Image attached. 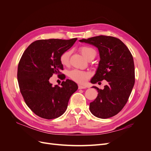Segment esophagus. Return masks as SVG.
Returning <instances> with one entry per match:
<instances>
[{"instance_id": "obj_1", "label": "esophagus", "mask_w": 151, "mask_h": 151, "mask_svg": "<svg viewBox=\"0 0 151 151\" xmlns=\"http://www.w3.org/2000/svg\"><path fill=\"white\" fill-rule=\"evenodd\" d=\"M78 88H79V89H85V88H86V86H83V85H81V84H79V85L78 86Z\"/></svg>"}]
</instances>
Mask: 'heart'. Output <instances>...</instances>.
Wrapping results in <instances>:
<instances>
[{"instance_id":"1","label":"heart","mask_w":151,"mask_h":151,"mask_svg":"<svg viewBox=\"0 0 151 151\" xmlns=\"http://www.w3.org/2000/svg\"><path fill=\"white\" fill-rule=\"evenodd\" d=\"M79 50L81 53L83 55L84 57L86 58H88L91 54L95 52L94 49L86 46L81 47L79 48ZM70 55V51H65L61 54L60 57V62L63 65H67L68 64V63H69ZM68 76H69L72 80L77 82V83L83 84L86 83V81L88 80V77H89V74L84 71L74 69L68 72Z\"/></svg>"}]
</instances>
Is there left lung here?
Listing matches in <instances>:
<instances>
[{"instance_id":"obj_1","label":"left lung","mask_w":151,"mask_h":151,"mask_svg":"<svg viewBox=\"0 0 151 151\" xmlns=\"http://www.w3.org/2000/svg\"><path fill=\"white\" fill-rule=\"evenodd\" d=\"M98 48L100 60L92 84L106 80L101 89L96 86L98 96L90 103L93 115L108 118L119 113L127 103L135 84V67L130 50L120 40L108 36H98L79 40Z\"/></svg>"}]
</instances>
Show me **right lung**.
Returning <instances> with one entry per match:
<instances>
[{"label": "right lung", "mask_w": 151, "mask_h": 151, "mask_svg": "<svg viewBox=\"0 0 151 151\" xmlns=\"http://www.w3.org/2000/svg\"><path fill=\"white\" fill-rule=\"evenodd\" d=\"M70 40H40L32 43L22 54L18 64L17 81L24 101L36 115L53 119L65 113L72 94L78 89L75 82L63 81L61 86H52L53 74L62 76L61 54L76 42Z\"/></svg>", "instance_id": "1"}]
</instances>
